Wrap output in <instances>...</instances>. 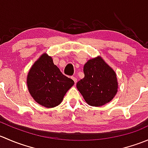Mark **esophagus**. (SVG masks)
<instances>
[{"label": "esophagus", "instance_id": "esophagus-1", "mask_svg": "<svg viewBox=\"0 0 148 148\" xmlns=\"http://www.w3.org/2000/svg\"><path fill=\"white\" fill-rule=\"evenodd\" d=\"M71 79H72L73 80H74V83H77V79L76 78V77H71Z\"/></svg>", "mask_w": 148, "mask_h": 148}]
</instances>
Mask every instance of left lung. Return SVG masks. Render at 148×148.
<instances>
[{"instance_id":"1","label":"left lung","mask_w":148,"mask_h":148,"mask_svg":"<svg viewBox=\"0 0 148 148\" xmlns=\"http://www.w3.org/2000/svg\"><path fill=\"white\" fill-rule=\"evenodd\" d=\"M84 77L77 87L89 105L99 107L113 99L117 92L116 74L101 57L90 59L84 66Z\"/></svg>"}]
</instances>
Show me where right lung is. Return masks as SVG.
I'll list each match as a JSON object with an SVG mask.
<instances>
[{
	"label": "right lung",
	"mask_w": 148,
	"mask_h": 148,
	"mask_svg": "<svg viewBox=\"0 0 148 148\" xmlns=\"http://www.w3.org/2000/svg\"><path fill=\"white\" fill-rule=\"evenodd\" d=\"M74 81L66 77L53 64L51 57L44 53L34 63L27 77L30 94L41 105L50 108L62 102Z\"/></svg>",
	"instance_id": "right-lung-1"
}]
</instances>
